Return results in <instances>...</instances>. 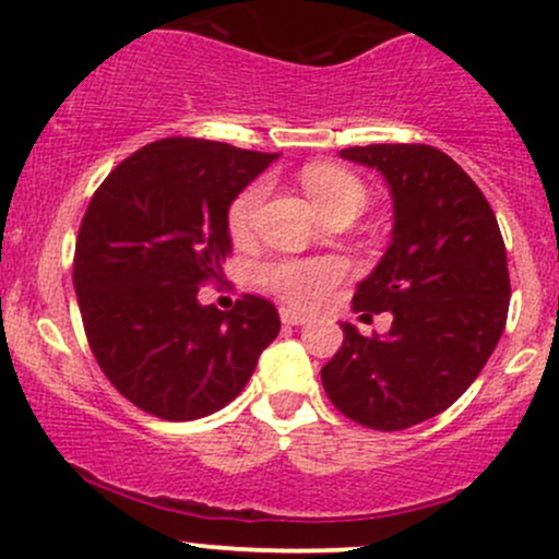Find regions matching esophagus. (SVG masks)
<instances>
[{"mask_svg":"<svg viewBox=\"0 0 559 559\" xmlns=\"http://www.w3.org/2000/svg\"><path fill=\"white\" fill-rule=\"evenodd\" d=\"M281 323L301 325V323H307V316H301V312H297V310H288V307H281Z\"/></svg>","mask_w":559,"mask_h":559,"instance_id":"esophagus-1","label":"esophagus"}]
</instances>
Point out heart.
I'll use <instances>...</instances> for the list:
<instances>
[{"mask_svg":"<svg viewBox=\"0 0 559 559\" xmlns=\"http://www.w3.org/2000/svg\"><path fill=\"white\" fill-rule=\"evenodd\" d=\"M299 181L318 213L329 217L333 213H360L368 202L365 183L352 170L331 163H310L299 173ZM265 181L249 183L228 204V234L234 241L249 239L254 221H258L262 202H265ZM344 265L338 260H273L260 271L265 284L278 299L292 307H312L323 299V294L342 278Z\"/></svg>","mask_w":559,"mask_h":559,"instance_id":"heart-1","label":"heart"}]
</instances>
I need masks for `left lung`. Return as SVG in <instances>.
<instances>
[{"label": "left lung", "mask_w": 559, "mask_h": 559, "mask_svg": "<svg viewBox=\"0 0 559 559\" xmlns=\"http://www.w3.org/2000/svg\"><path fill=\"white\" fill-rule=\"evenodd\" d=\"M338 155L381 170L394 197V239L355 294L362 318L394 320L383 336L342 323L344 342L320 378L349 420L404 431L457 402L502 336L504 239L484 191L436 146L370 144Z\"/></svg>", "instance_id": "left-lung-1"}]
</instances>
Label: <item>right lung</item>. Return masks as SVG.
<instances>
[{
    "label": "right lung",
    "mask_w": 559,
    "mask_h": 559,
    "mask_svg": "<svg viewBox=\"0 0 559 559\" xmlns=\"http://www.w3.org/2000/svg\"><path fill=\"white\" fill-rule=\"evenodd\" d=\"M278 155L170 136L141 146L94 191L73 258L83 331L102 373L163 420H197L247 386L278 336L267 299L199 305L230 254L228 204Z\"/></svg>",
    "instance_id": "obj_1"
}]
</instances>
